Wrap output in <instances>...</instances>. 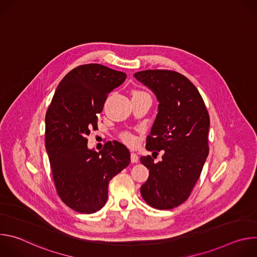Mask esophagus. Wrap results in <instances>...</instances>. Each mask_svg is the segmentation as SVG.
Returning <instances> with one entry per match:
<instances>
[{"label": "esophagus", "mask_w": 257, "mask_h": 257, "mask_svg": "<svg viewBox=\"0 0 257 257\" xmlns=\"http://www.w3.org/2000/svg\"><path fill=\"white\" fill-rule=\"evenodd\" d=\"M138 160H139V158H138L137 154L131 153V162H132V163H137Z\"/></svg>", "instance_id": "1"}]
</instances>
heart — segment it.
I'll return each instance as SVG.
<instances>
[{"instance_id":"1","label":"heart","mask_w":257,"mask_h":257,"mask_svg":"<svg viewBox=\"0 0 257 257\" xmlns=\"http://www.w3.org/2000/svg\"><path fill=\"white\" fill-rule=\"evenodd\" d=\"M134 94H148V93H145V92H143V91H141V90H134V91H133V95H134ZM122 138H123V140H124L126 143H128V144H133V143L135 142V136H134L133 134L129 133V132L124 133V134L122 135Z\"/></svg>"}]
</instances>
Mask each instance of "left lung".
<instances>
[{
	"instance_id": "1",
	"label": "left lung",
	"mask_w": 257,
	"mask_h": 257,
	"mask_svg": "<svg viewBox=\"0 0 257 257\" xmlns=\"http://www.w3.org/2000/svg\"><path fill=\"white\" fill-rule=\"evenodd\" d=\"M134 76L160 101L145 148L154 154L164 152L159 163L151 156L140 158L150 170L140 193L149 205L172 209L187 200L200 177L209 153V115L197 88L180 73L144 70Z\"/></svg>"
}]
</instances>
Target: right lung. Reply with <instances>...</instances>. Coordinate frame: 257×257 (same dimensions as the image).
Returning a JSON list of instances; mask_svg holds the SVG:
<instances>
[{"label": "right lung", "instance_id": "obj_1", "mask_svg": "<svg viewBox=\"0 0 257 257\" xmlns=\"http://www.w3.org/2000/svg\"><path fill=\"white\" fill-rule=\"evenodd\" d=\"M126 73L100 64L71 70L59 83L46 114V149L59 197L81 213H93L106 202L111 179L130 164V153L118 141H107L96 153L87 149L97 115Z\"/></svg>", "mask_w": 257, "mask_h": 257}]
</instances>
